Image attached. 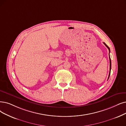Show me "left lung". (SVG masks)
Wrapping results in <instances>:
<instances>
[{
  "label": "left lung",
  "mask_w": 126,
  "mask_h": 126,
  "mask_svg": "<svg viewBox=\"0 0 126 126\" xmlns=\"http://www.w3.org/2000/svg\"><path fill=\"white\" fill-rule=\"evenodd\" d=\"M103 43H104V44L105 45V46H106L107 47V48L109 49V52H110V48H109V47L107 46V45L105 44L104 42H103ZM109 57H110V55H109ZM109 58H110V72H109V77H108V79H109V77H110V70H111V60H110V57H109Z\"/></svg>",
  "instance_id": "1"
}]
</instances>
